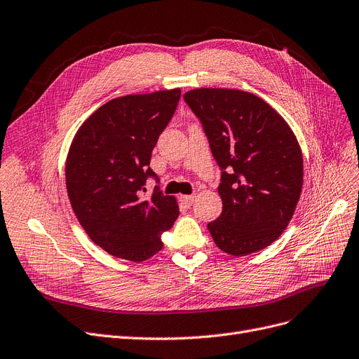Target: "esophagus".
I'll use <instances>...</instances> for the list:
<instances>
[{
  "mask_svg": "<svg viewBox=\"0 0 359 359\" xmlns=\"http://www.w3.org/2000/svg\"><path fill=\"white\" fill-rule=\"evenodd\" d=\"M179 201L184 205V207H191L195 201V195H180Z\"/></svg>",
  "mask_w": 359,
  "mask_h": 359,
  "instance_id": "34e87169",
  "label": "esophagus"
}]
</instances>
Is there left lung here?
Segmentation results:
<instances>
[{
  "label": "left lung",
  "mask_w": 359,
  "mask_h": 359,
  "mask_svg": "<svg viewBox=\"0 0 359 359\" xmlns=\"http://www.w3.org/2000/svg\"><path fill=\"white\" fill-rule=\"evenodd\" d=\"M201 119L222 171V215L208 223L216 245L232 256L276 241L294 215L303 187L297 137L269 103L233 88H194L183 95Z\"/></svg>",
  "instance_id": "1"
}]
</instances>
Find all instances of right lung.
I'll return each instance as SVG.
<instances>
[{"label":"right lung","instance_id":"obj_1","mask_svg":"<svg viewBox=\"0 0 359 359\" xmlns=\"http://www.w3.org/2000/svg\"><path fill=\"white\" fill-rule=\"evenodd\" d=\"M180 88L128 95L102 104L75 133L66 156V191L91 241L111 256L143 262L163 248L179 216L175 196H144L152 149Z\"/></svg>","mask_w":359,"mask_h":359}]
</instances>
